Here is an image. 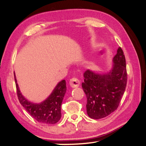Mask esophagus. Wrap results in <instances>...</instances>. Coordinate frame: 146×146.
Instances as JSON below:
<instances>
[{
	"mask_svg": "<svg viewBox=\"0 0 146 146\" xmlns=\"http://www.w3.org/2000/svg\"><path fill=\"white\" fill-rule=\"evenodd\" d=\"M80 80L78 78H72L70 80V86L72 88H77L80 85Z\"/></svg>",
	"mask_w": 146,
	"mask_h": 146,
	"instance_id": "esophagus-1",
	"label": "esophagus"
}]
</instances>
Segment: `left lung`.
I'll list each match as a JSON object with an SVG mask.
<instances>
[{"instance_id": "left-lung-1", "label": "left lung", "mask_w": 146, "mask_h": 146, "mask_svg": "<svg viewBox=\"0 0 146 146\" xmlns=\"http://www.w3.org/2000/svg\"><path fill=\"white\" fill-rule=\"evenodd\" d=\"M82 87L87 98L86 111L90 117L98 119L108 116L118 107L127 84L125 56L118 48L112 66L106 73L87 70Z\"/></svg>"}]
</instances>
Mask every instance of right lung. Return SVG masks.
<instances>
[{
	"label": "right lung",
	"mask_w": 146,
	"mask_h": 146,
	"mask_svg": "<svg viewBox=\"0 0 146 146\" xmlns=\"http://www.w3.org/2000/svg\"><path fill=\"white\" fill-rule=\"evenodd\" d=\"M14 74L18 98L26 110L40 123L44 124H54L57 123L61 118V105L66 92V84L64 80L57 84L46 99L40 103H33L28 100L22 94L15 72Z\"/></svg>",
	"instance_id": "add662e5"
}]
</instances>
